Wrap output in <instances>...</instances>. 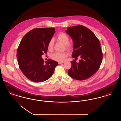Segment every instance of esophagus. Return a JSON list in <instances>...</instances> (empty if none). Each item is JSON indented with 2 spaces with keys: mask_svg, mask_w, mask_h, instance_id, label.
I'll list each match as a JSON object with an SVG mask.
<instances>
[{
  "mask_svg": "<svg viewBox=\"0 0 121 121\" xmlns=\"http://www.w3.org/2000/svg\"><path fill=\"white\" fill-rule=\"evenodd\" d=\"M64 63V62H58V64H62V63Z\"/></svg>",
  "mask_w": 121,
  "mask_h": 121,
  "instance_id": "34e87169",
  "label": "esophagus"
}]
</instances>
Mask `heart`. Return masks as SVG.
<instances>
[{
	"label": "heart",
	"instance_id": "1",
	"mask_svg": "<svg viewBox=\"0 0 121 121\" xmlns=\"http://www.w3.org/2000/svg\"><path fill=\"white\" fill-rule=\"evenodd\" d=\"M56 40L62 43L64 45H65V48L68 50H71L72 48V46L69 43V37L65 33H61L59 34L56 37ZM53 48V40L52 39L50 40L48 43V48L49 50H52ZM68 53L66 52H55L51 55V58L52 59L62 62L64 61L67 56Z\"/></svg>",
	"mask_w": 121,
	"mask_h": 121
}]
</instances>
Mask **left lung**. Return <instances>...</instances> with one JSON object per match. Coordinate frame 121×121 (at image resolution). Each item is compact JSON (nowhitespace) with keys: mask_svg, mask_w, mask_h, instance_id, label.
Wrapping results in <instances>:
<instances>
[{"mask_svg":"<svg viewBox=\"0 0 121 121\" xmlns=\"http://www.w3.org/2000/svg\"><path fill=\"white\" fill-rule=\"evenodd\" d=\"M73 41L72 57L79 62H71L68 71L69 76L76 80H84L93 75L100 68L103 59L100 43L91 30L78 25L68 28L65 31Z\"/></svg>","mask_w":121,"mask_h":121,"instance_id":"8db88e82","label":"left lung"}]
</instances>
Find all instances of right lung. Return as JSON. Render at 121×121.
<instances>
[{
  "label": "right lung",
  "instance_id": "right-lung-1",
  "mask_svg": "<svg viewBox=\"0 0 121 121\" xmlns=\"http://www.w3.org/2000/svg\"><path fill=\"white\" fill-rule=\"evenodd\" d=\"M54 33L52 28L34 29L25 35L20 43L17 52V63L23 74L33 82H40L48 79L58 65L52 59L44 63L42 58Z\"/></svg>",
  "mask_w": 121,
  "mask_h": 121
}]
</instances>
